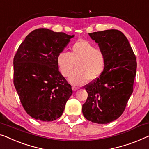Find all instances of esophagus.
Masks as SVG:
<instances>
[{"label": "esophagus", "instance_id": "obj_1", "mask_svg": "<svg viewBox=\"0 0 149 149\" xmlns=\"http://www.w3.org/2000/svg\"><path fill=\"white\" fill-rule=\"evenodd\" d=\"M79 89V87H75V86H72V89L74 91H76L77 90H78Z\"/></svg>", "mask_w": 149, "mask_h": 149}]
</instances>
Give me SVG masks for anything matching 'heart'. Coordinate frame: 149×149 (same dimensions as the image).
I'll return each instance as SVG.
<instances>
[{"label": "heart", "instance_id": "heart-1", "mask_svg": "<svg viewBox=\"0 0 149 149\" xmlns=\"http://www.w3.org/2000/svg\"><path fill=\"white\" fill-rule=\"evenodd\" d=\"M57 65L60 73L68 77L76 64L77 69L71 73L68 81L74 85H82L100 77L105 70L106 56L102 50L96 49L88 41L79 40L73 44L70 53L62 51L58 54Z\"/></svg>", "mask_w": 149, "mask_h": 149}]
</instances>
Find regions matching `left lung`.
<instances>
[{"instance_id": "obj_1", "label": "left lung", "mask_w": 149, "mask_h": 149, "mask_svg": "<svg viewBox=\"0 0 149 149\" xmlns=\"http://www.w3.org/2000/svg\"><path fill=\"white\" fill-rule=\"evenodd\" d=\"M89 35L105 53L107 62L101 76L85 86L88 97L82 111L89 121L107 124L122 115L132 93L136 59L128 39L119 30Z\"/></svg>"}]
</instances>
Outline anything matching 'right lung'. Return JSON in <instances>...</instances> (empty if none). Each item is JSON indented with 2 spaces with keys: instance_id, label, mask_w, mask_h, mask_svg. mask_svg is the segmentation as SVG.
I'll return each instance as SVG.
<instances>
[{
  "instance_id": "add662e5",
  "label": "right lung",
  "mask_w": 149,
  "mask_h": 149,
  "mask_svg": "<svg viewBox=\"0 0 149 149\" xmlns=\"http://www.w3.org/2000/svg\"><path fill=\"white\" fill-rule=\"evenodd\" d=\"M74 36L40 28L28 34L17 49L14 85L23 108L34 119H58L72 95L71 85L60 72L56 58Z\"/></svg>"
}]
</instances>
